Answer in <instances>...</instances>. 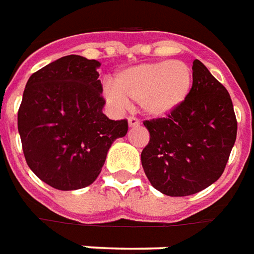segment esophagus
Listing matches in <instances>:
<instances>
[{
	"instance_id": "1",
	"label": "esophagus",
	"mask_w": 254,
	"mask_h": 254,
	"mask_svg": "<svg viewBox=\"0 0 254 254\" xmlns=\"http://www.w3.org/2000/svg\"><path fill=\"white\" fill-rule=\"evenodd\" d=\"M139 120H138V119H135V118H128V126H130V127H138V126H139Z\"/></svg>"
}]
</instances>
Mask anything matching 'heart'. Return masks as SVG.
Returning a JSON list of instances; mask_svg holds the SVG:
<instances>
[{
  "mask_svg": "<svg viewBox=\"0 0 254 254\" xmlns=\"http://www.w3.org/2000/svg\"><path fill=\"white\" fill-rule=\"evenodd\" d=\"M193 87V71L183 61H153L126 68L115 76L105 95L115 105L138 102L150 118H164L186 101Z\"/></svg>",
  "mask_w": 254,
  "mask_h": 254,
  "instance_id": "b5f03b06",
  "label": "heart"
}]
</instances>
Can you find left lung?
Wrapping results in <instances>:
<instances>
[{"label": "left lung", "instance_id": "left-lung-1", "mask_svg": "<svg viewBox=\"0 0 254 254\" xmlns=\"http://www.w3.org/2000/svg\"><path fill=\"white\" fill-rule=\"evenodd\" d=\"M150 141L141 153L156 190L185 197L222 176L237 138L233 101L199 60L193 61V87L186 101L167 118L143 122Z\"/></svg>", "mask_w": 254, "mask_h": 254}]
</instances>
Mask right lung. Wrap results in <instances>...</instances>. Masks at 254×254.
I'll use <instances>...</instances> for the list:
<instances>
[{
    "label": "right lung",
    "mask_w": 254,
    "mask_h": 254,
    "mask_svg": "<svg viewBox=\"0 0 254 254\" xmlns=\"http://www.w3.org/2000/svg\"><path fill=\"white\" fill-rule=\"evenodd\" d=\"M101 63L71 55L28 79L17 112V128L28 167L57 190H78L100 175L127 120L102 113L105 100L97 69Z\"/></svg>",
    "instance_id": "add662e5"
}]
</instances>
